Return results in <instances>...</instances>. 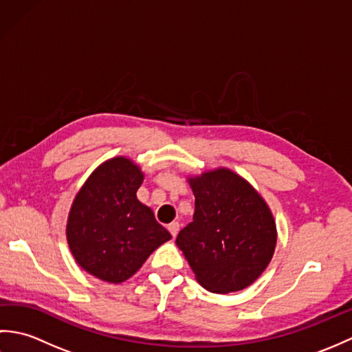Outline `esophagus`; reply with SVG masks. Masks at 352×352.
I'll list each match as a JSON object with an SVG mask.
<instances>
[{
  "label": "esophagus",
  "instance_id": "1",
  "mask_svg": "<svg viewBox=\"0 0 352 352\" xmlns=\"http://www.w3.org/2000/svg\"><path fill=\"white\" fill-rule=\"evenodd\" d=\"M168 230H169V233L172 234V237H175L178 234V231H180V223H178L177 221L170 222L168 226Z\"/></svg>",
  "mask_w": 352,
  "mask_h": 352
}]
</instances>
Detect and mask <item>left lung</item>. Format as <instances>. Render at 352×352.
<instances>
[{"label":"left lung","instance_id":"1","mask_svg":"<svg viewBox=\"0 0 352 352\" xmlns=\"http://www.w3.org/2000/svg\"><path fill=\"white\" fill-rule=\"evenodd\" d=\"M195 213L177 246L197 280L214 294L248 287L271 261L276 228L269 207L242 177L228 169L190 178Z\"/></svg>","mask_w":352,"mask_h":352}]
</instances>
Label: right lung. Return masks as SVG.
<instances>
[{"instance_id":"add662e5","label":"right lung","mask_w":352,"mask_h":352,"mask_svg":"<svg viewBox=\"0 0 352 352\" xmlns=\"http://www.w3.org/2000/svg\"><path fill=\"white\" fill-rule=\"evenodd\" d=\"M142 180L136 164L116 157L89 177L74 201L66 227L69 248L77 263L96 278L125 281L170 239L136 197Z\"/></svg>"}]
</instances>
